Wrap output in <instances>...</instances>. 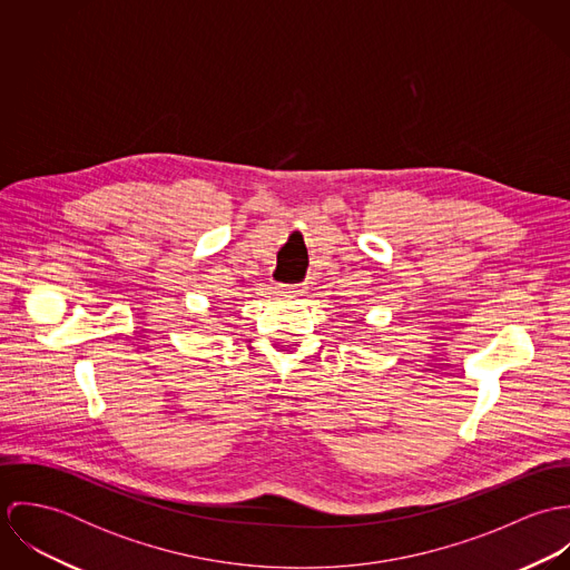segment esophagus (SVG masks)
I'll return each instance as SVG.
<instances>
[{
	"instance_id": "esophagus-1",
	"label": "esophagus",
	"mask_w": 570,
	"mask_h": 570,
	"mask_svg": "<svg viewBox=\"0 0 570 570\" xmlns=\"http://www.w3.org/2000/svg\"><path fill=\"white\" fill-rule=\"evenodd\" d=\"M281 292L287 296H301L303 294V285H281Z\"/></svg>"
}]
</instances>
